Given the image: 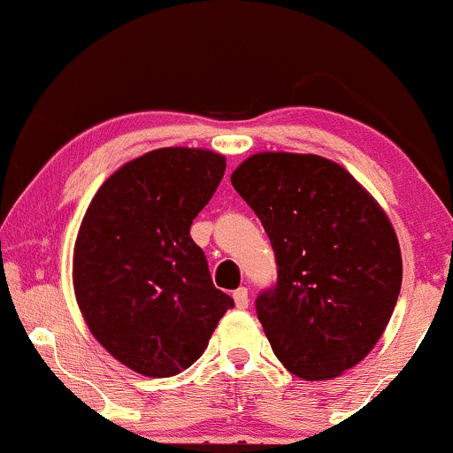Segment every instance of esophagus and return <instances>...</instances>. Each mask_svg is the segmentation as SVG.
Wrapping results in <instances>:
<instances>
[{
    "label": "esophagus",
    "instance_id": "34e87169",
    "mask_svg": "<svg viewBox=\"0 0 453 453\" xmlns=\"http://www.w3.org/2000/svg\"><path fill=\"white\" fill-rule=\"evenodd\" d=\"M233 300H235V306L237 309H248L250 304V296H248V289L245 288H239L233 292Z\"/></svg>",
    "mask_w": 453,
    "mask_h": 453
}]
</instances>
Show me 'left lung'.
I'll list each match as a JSON object with an SVG mask.
<instances>
[{
	"mask_svg": "<svg viewBox=\"0 0 453 453\" xmlns=\"http://www.w3.org/2000/svg\"><path fill=\"white\" fill-rule=\"evenodd\" d=\"M277 258L256 312L294 376L327 380L365 359L397 304L403 262L387 211L319 155H250L231 174Z\"/></svg>",
	"mask_w": 453,
	"mask_h": 453,
	"instance_id": "obj_1",
	"label": "left lung"
}]
</instances>
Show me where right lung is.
Segmentation results:
<instances>
[{"label": "right lung", "mask_w": 453, "mask_h": 453, "mask_svg": "<svg viewBox=\"0 0 453 453\" xmlns=\"http://www.w3.org/2000/svg\"><path fill=\"white\" fill-rule=\"evenodd\" d=\"M225 155L165 147L127 161L94 195L73 250V289L117 361L170 378L203 355L233 298L214 288L193 218L225 176Z\"/></svg>", "instance_id": "add662e5"}]
</instances>
